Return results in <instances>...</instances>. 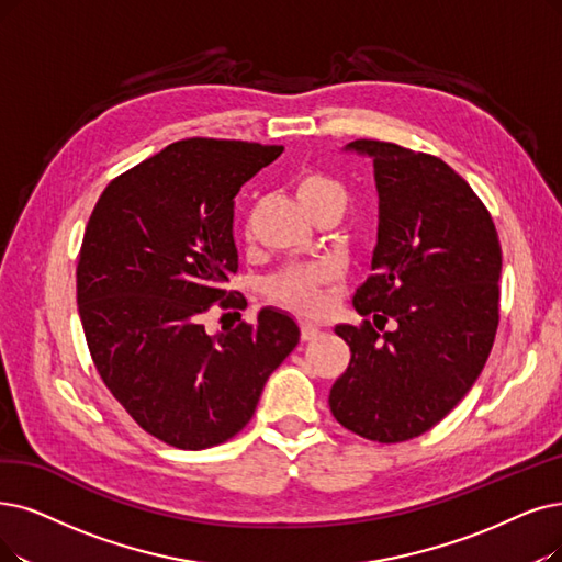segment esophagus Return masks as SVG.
I'll return each instance as SVG.
<instances>
[{
	"mask_svg": "<svg viewBox=\"0 0 562 562\" xmlns=\"http://www.w3.org/2000/svg\"><path fill=\"white\" fill-rule=\"evenodd\" d=\"M300 331H302V341H313L321 334V329L316 325H311V323H302Z\"/></svg>",
	"mask_w": 562,
	"mask_h": 562,
	"instance_id": "obj_1",
	"label": "esophagus"
}]
</instances>
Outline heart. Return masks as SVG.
<instances>
[{
    "instance_id": "1",
    "label": "heart",
    "mask_w": 562,
    "mask_h": 562,
    "mask_svg": "<svg viewBox=\"0 0 562 562\" xmlns=\"http://www.w3.org/2000/svg\"><path fill=\"white\" fill-rule=\"evenodd\" d=\"M295 195L311 214L327 203H346V191L334 177L321 170H306L295 179ZM327 272L318 267H293L269 279L265 290L272 302L297 313H316L321 308V285Z\"/></svg>"
}]
</instances>
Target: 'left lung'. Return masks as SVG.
<instances>
[{
  "label": "left lung",
  "instance_id": "left-lung-1",
  "mask_svg": "<svg viewBox=\"0 0 562 562\" xmlns=\"http://www.w3.org/2000/svg\"><path fill=\"white\" fill-rule=\"evenodd\" d=\"M346 149L373 161V274L352 304L379 329L336 325L350 364L329 408L357 436L403 442L450 413L486 364L501 321V241L482 200L438 156L383 140Z\"/></svg>",
  "mask_w": 562,
  "mask_h": 562
}]
</instances>
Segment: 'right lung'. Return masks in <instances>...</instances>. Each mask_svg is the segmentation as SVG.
<instances>
[{"instance_id": "1", "label": "right lung", "mask_w": 562, "mask_h": 562, "mask_svg": "<svg viewBox=\"0 0 562 562\" xmlns=\"http://www.w3.org/2000/svg\"><path fill=\"white\" fill-rule=\"evenodd\" d=\"M281 145L189 138L112 179L85 228L78 311L94 367L154 438L205 450L239 434L267 378L300 344L297 323L262 308L258 323L207 334L203 313L239 306L235 195Z\"/></svg>"}]
</instances>
